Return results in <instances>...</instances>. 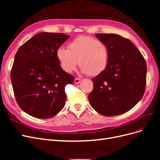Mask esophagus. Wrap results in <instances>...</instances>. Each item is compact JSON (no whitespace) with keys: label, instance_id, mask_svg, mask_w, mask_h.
Returning a JSON list of instances; mask_svg holds the SVG:
<instances>
[{"label":"esophagus","instance_id":"esophagus-1","mask_svg":"<svg viewBox=\"0 0 160 160\" xmlns=\"http://www.w3.org/2000/svg\"><path fill=\"white\" fill-rule=\"evenodd\" d=\"M81 81V79L77 78V77H76V78H75V80H74V83H75V84H78V83H80Z\"/></svg>","mask_w":160,"mask_h":160}]
</instances>
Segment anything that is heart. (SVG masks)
<instances>
[{
    "instance_id": "heart-1",
    "label": "heart",
    "mask_w": 160,
    "mask_h": 160,
    "mask_svg": "<svg viewBox=\"0 0 160 160\" xmlns=\"http://www.w3.org/2000/svg\"><path fill=\"white\" fill-rule=\"evenodd\" d=\"M56 55L61 68L65 72H71L79 62L81 72L92 76L101 73L106 68L109 61V51L105 43L84 35L70 42L68 49L58 48Z\"/></svg>"
}]
</instances>
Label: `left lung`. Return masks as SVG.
<instances>
[{"mask_svg": "<svg viewBox=\"0 0 160 160\" xmlns=\"http://www.w3.org/2000/svg\"><path fill=\"white\" fill-rule=\"evenodd\" d=\"M109 51L107 67L92 79L89 103L105 116L125 113L142 99L146 85L147 66L142 53L128 38L117 34H96Z\"/></svg>", "mask_w": 160, "mask_h": 160, "instance_id": "left-lung-1", "label": "left lung"}]
</instances>
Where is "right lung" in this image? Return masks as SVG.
<instances>
[{
    "instance_id": "add662e5",
    "label": "right lung",
    "mask_w": 160,
    "mask_h": 160,
    "mask_svg": "<svg viewBox=\"0 0 160 160\" xmlns=\"http://www.w3.org/2000/svg\"><path fill=\"white\" fill-rule=\"evenodd\" d=\"M69 35L40 32L18 49L11 72L17 102L32 117L51 118L64 108L65 88L74 77L62 69L56 52Z\"/></svg>"
}]
</instances>
